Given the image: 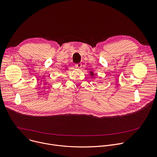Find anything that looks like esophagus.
Instances as JSON below:
<instances>
[{"instance_id": "obj_1", "label": "esophagus", "mask_w": 157, "mask_h": 157, "mask_svg": "<svg viewBox=\"0 0 157 157\" xmlns=\"http://www.w3.org/2000/svg\"><path fill=\"white\" fill-rule=\"evenodd\" d=\"M75 67L78 69H81V67H82V64L81 63H78V64H76L75 65Z\"/></svg>"}]
</instances>
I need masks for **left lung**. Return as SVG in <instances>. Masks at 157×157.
<instances>
[{"instance_id": "1", "label": "left lung", "mask_w": 157, "mask_h": 157, "mask_svg": "<svg viewBox=\"0 0 157 157\" xmlns=\"http://www.w3.org/2000/svg\"><path fill=\"white\" fill-rule=\"evenodd\" d=\"M92 75H93V74H92Z\"/></svg>"}]
</instances>
